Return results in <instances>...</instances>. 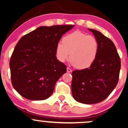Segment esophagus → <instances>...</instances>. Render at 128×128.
<instances>
[{"label":"esophagus","instance_id":"1","mask_svg":"<svg viewBox=\"0 0 128 128\" xmlns=\"http://www.w3.org/2000/svg\"><path fill=\"white\" fill-rule=\"evenodd\" d=\"M67 72H69V73H71L72 72V70L70 69L69 68H67Z\"/></svg>","mask_w":128,"mask_h":128}]
</instances>
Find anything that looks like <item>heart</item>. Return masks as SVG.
I'll return each instance as SVG.
<instances>
[{
  "label": "heart",
  "instance_id": "b5f03b06",
  "mask_svg": "<svg viewBox=\"0 0 128 128\" xmlns=\"http://www.w3.org/2000/svg\"><path fill=\"white\" fill-rule=\"evenodd\" d=\"M98 48V42L95 37L74 31L64 36L62 43L58 44L56 52L61 62H64L70 56V60L75 67L84 69L90 67L94 62Z\"/></svg>",
  "mask_w": 128,
  "mask_h": 128
}]
</instances>
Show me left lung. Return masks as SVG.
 Instances as JSON below:
<instances>
[{
	"label": "left lung",
	"instance_id": "8db88e82",
	"mask_svg": "<svg viewBox=\"0 0 128 128\" xmlns=\"http://www.w3.org/2000/svg\"><path fill=\"white\" fill-rule=\"evenodd\" d=\"M98 42L97 57L90 67L72 72V92L78 102L96 104L104 100L116 86L120 59L114 44L95 30L88 28Z\"/></svg>",
	"mask_w": 128,
	"mask_h": 128
}]
</instances>
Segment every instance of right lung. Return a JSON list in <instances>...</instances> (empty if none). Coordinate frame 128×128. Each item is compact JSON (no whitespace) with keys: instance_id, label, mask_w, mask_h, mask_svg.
Segmentation results:
<instances>
[{"instance_id":"add662e5","label":"right lung","mask_w":128,"mask_h":128,"mask_svg":"<svg viewBox=\"0 0 128 128\" xmlns=\"http://www.w3.org/2000/svg\"><path fill=\"white\" fill-rule=\"evenodd\" d=\"M73 25L41 26L22 36L10 60L14 88L30 100H43L53 93L55 84L66 72L56 56L62 36Z\"/></svg>"}]
</instances>
